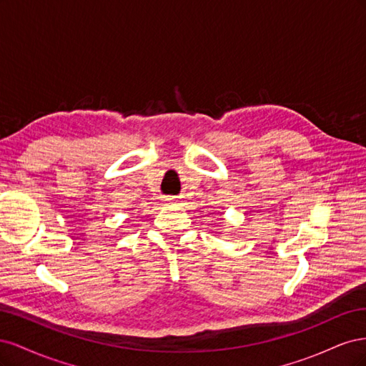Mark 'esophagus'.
Here are the masks:
<instances>
[{
  "label": "esophagus",
  "instance_id": "obj_1",
  "mask_svg": "<svg viewBox=\"0 0 366 366\" xmlns=\"http://www.w3.org/2000/svg\"><path fill=\"white\" fill-rule=\"evenodd\" d=\"M166 203H168V204H174V203H177L175 200H174V198H166V200H164Z\"/></svg>",
  "mask_w": 366,
  "mask_h": 366
}]
</instances>
